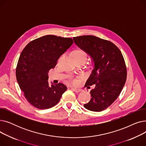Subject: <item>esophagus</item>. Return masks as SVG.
<instances>
[{"label": "esophagus", "mask_w": 146, "mask_h": 146, "mask_svg": "<svg viewBox=\"0 0 146 146\" xmlns=\"http://www.w3.org/2000/svg\"><path fill=\"white\" fill-rule=\"evenodd\" d=\"M71 88H72L74 92H80L82 91V89L75 88H72V87H71Z\"/></svg>", "instance_id": "esophagus-1"}]
</instances>
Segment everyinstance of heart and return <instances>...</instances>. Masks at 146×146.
Returning a JSON list of instances; mask_svg holds the SVG:
<instances>
[{
  "mask_svg": "<svg viewBox=\"0 0 146 146\" xmlns=\"http://www.w3.org/2000/svg\"><path fill=\"white\" fill-rule=\"evenodd\" d=\"M72 57L74 60H83L86 61L87 59L86 53L81 49H78L74 51L72 53ZM72 82L73 84H76L77 83V80H73Z\"/></svg>",
  "mask_w": 146,
  "mask_h": 146,
  "instance_id": "1",
  "label": "heart"
}]
</instances>
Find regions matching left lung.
<instances>
[{
    "instance_id": "left-lung-1",
    "label": "left lung",
    "mask_w": 146,
    "mask_h": 146,
    "mask_svg": "<svg viewBox=\"0 0 146 146\" xmlns=\"http://www.w3.org/2000/svg\"><path fill=\"white\" fill-rule=\"evenodd\" d=\"M74 42L91 57L94 68L85 85H95L90 101L84 104L88 110L99 112L118 97L127 79V68L122 53L112 42L93 35L73 38Z\"/></svg>"
}]
</instances>
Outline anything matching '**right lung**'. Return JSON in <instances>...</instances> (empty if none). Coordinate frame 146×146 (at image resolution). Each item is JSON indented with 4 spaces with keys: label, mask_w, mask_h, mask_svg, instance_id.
Returning <instances> with one entry per match:
<instances>
[{
    "label": "right lung",
    "mask_w": 146,
    "mask_h": 146,
    "mask_svg": "<svg viewBox=\"0 0 146 146\" xmlns=\"http://www.w3.org/2000/svg\"><path fill=\"white\" fill-rule=\"evenodd\" d=\"M72 38L45 35L28 43L22 50L16 69L17 80L27 100L38 109H48L60 101L67 87L49 85L48 73L70 47Z\"/></svg>",
    "instance_id": "obj_1"
}]
</instances>
